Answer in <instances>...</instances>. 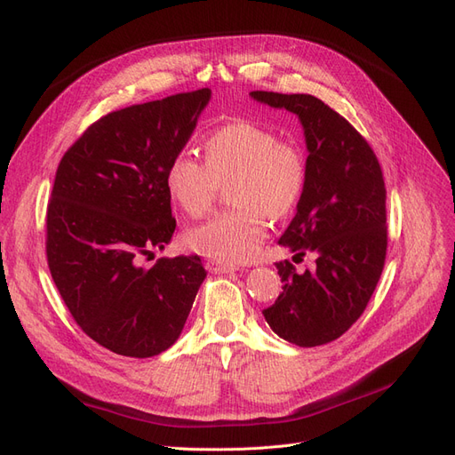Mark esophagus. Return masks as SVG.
Returning a JSON list of instances; mask_svg holds the SVG:
<instances>
[{"mask_svg": "<svg viewBox=\"0 0 455 455\" xmlns=\"http://www.w3.org/2000/svg\"><path fill=\"white\" fill-rule=\"evenodd\" d=\"M206 271L214 273V275H226V273H233L237 267L235 266H229V264H222V261H216V259H209L204 264Z\"/></svg>", "mask_w": 455, "mask_h": 455, "instance_id": "obj_1", "label": "esophagus"}]
</instances>
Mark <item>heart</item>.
<instances>
[{
  "mask_svg": "<svg viewBox=\"0 0 455 455\" xmlns=\"http://www.w3.org/2000/svg\"><path fill=\"white\" fill-rule=\"evenodd\" d=\"M306 159L296 146L251 121H231L204 139V161L180 151L164 184L171 199L189 216L211 209L218 184H229L237 209L220 212L186 231V246L222 264H241L256 256L267 235V218L294 211L306 188Z\"/></svg>",
  "mask_w": 455,
  "mask_h": 455,
  "instance_id": "heart-1",
  "label": "heart"
}]
</instances>
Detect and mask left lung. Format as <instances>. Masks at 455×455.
Wrapping results in <instances>:
<instances>
[{
	"label": "left lung",
	"instance_id": "1",
	"mask_svg": "<svg viewBox=\"0 0 455 455\" xmlns=\"http://www.w3.org/2000/svg\"><path fill=\"white\" fill-rule=\"evenodd\" d=\"M252 99L298 117L306 136V188L281 235L315 269L275 264L283 292L264 316L279 338L299 347L338 339L366 309L387 251L385 184L374 151L349 121L311 94L252 91Z\"/></svg>",
	"mask_w": 455,
	"mask_h": 455
}]
</instances>
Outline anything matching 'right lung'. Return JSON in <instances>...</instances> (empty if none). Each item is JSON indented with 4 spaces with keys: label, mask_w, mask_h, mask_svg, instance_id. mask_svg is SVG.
<instances>
[{
    "label": "right lung",
    "mask_w": 455,
    "mask_h": 455,
    "mask_svg": "<svg viewBox=\"0 0 455 455\" xmlns=\"http://www.w3.org/2000/svg\"><path fill=\"white\" fill-rule=\"evenodd\" d=\"M211 100V89L131 106L99 119L66 151L47 209V261L84 332L148 359L180 338L206 271L199 256L163 251L176 220L164 184Z\"/></svg>",
    "instance_id": "1"
}]
</instances>
